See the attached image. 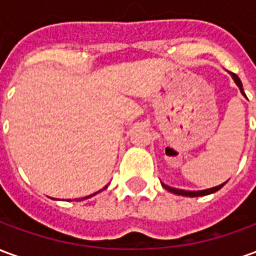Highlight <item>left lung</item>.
Returning <instances> with one entry per match:
<instances>
[{
	"mask_svg": "<svg viewBox=\"0 0 256 256\" xmlns=\"http://www.w3.org/2000/svg\"><path fill=\"white\" fill-rule=\"evenodd\" d=\"M232 78H233V80L236 82V84L238 86V89H240V92H242V94H244V90H242V80H240V78L237 76L236 74H230ZM226 182L220 184V185H218V186H214V188H208V189H203V190H185V189H177V188H172V186H168V185H166V184L162 182V186L164 189H167L168 192L174 193V194H180V196H186V198H198V196H207V194H211V193L216 192V190H220L224 185H225Z\"/></svg>",
	"mask_w": 256,
	"mask_h": 256,
	"instance_id": "8db88e82",
	"label": "left lung"
}]
</instances>
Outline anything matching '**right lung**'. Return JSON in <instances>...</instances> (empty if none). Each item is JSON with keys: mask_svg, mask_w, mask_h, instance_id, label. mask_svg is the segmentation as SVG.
<instances>
[{"mask_svg": "<svg viewBox=\"0 0 256 256\" xmlns=\"http://www.w3.org/2000/svg\"><path fill=\"white\" fill-rule=\"evenodd\" d=\"M104 189H106V186ZM97 193L98 192H96V193H93V194H89V196H86V198H79V200H84V198H92V196H94V194H97Z\"/></svg>", "mask_w": 256, "mask_h": 256, "instance_id": "1", "label": "right lung"}]
</instances>
